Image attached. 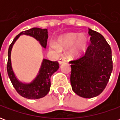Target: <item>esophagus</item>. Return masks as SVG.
Instances as JSON below:
<instances>
[{
	"instance_id": "1",
	"label": "esophagus",
	"mask_w": 120,
	"mask_h": 120,
	"mask_svg": "<svg viewBox=\"0 0 120 120\" xmlns=\"http://www.w3.org/2000/svg\"><path fill=\"white\" fill-rule=\"evenodd\" d=\"M65 62V60L64 59H63V58H60L59 61H58V63L60 64H62L63 63H64Z\"/></svg>"
}]
</instances>
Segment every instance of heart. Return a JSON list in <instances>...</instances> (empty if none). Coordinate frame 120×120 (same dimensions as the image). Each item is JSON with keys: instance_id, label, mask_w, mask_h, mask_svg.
I'll return each instance as SVG.
<instances>
[{"instance_id": "b5f03b06", "label": "heart", "mask_w": 120, "mask_h": 120, "mask_svg": "<svg viewBox=\"0 0 120 120\" xmlns=\"http://www.w3.org/2000/svg\"><path fill=\"white\" fill-rule=\"evenodd\" d=\"M88 44L89 38L86 34L69 33L58 37L56 42H51L49 49L55 53H59L61 50L70 48L69 55L71 57L78 58L86 52Z\"/></svg>"}]
</instances>
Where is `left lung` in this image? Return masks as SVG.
Segmentation results:
<instances>
[{
  "label": "left lung",
  "instance_id": "obj_1",
  "mask_svg": "<svg viewBox=\"0 0 120 120\" xmlns=\"http://www.w3.org/2000/svg\"><path fill=\"white\" fill-rule=\"evenodd\" d=\"M90 44L85 55L69 62L71 84L79 96L91 98L103 92L112 71V51L104 37L89 29Z\"/></svg>",
  "mask_w": 120,
  "mask_h": 120
}]
</instances>
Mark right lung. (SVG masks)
<instances>
[{
	"label": "right lung",
	"mask_w": 120,
	"mask_h": 120,
	"mask_svg": "<svg viewBox=\"0 0 120 120\" xmlns=\"http://www.w3.org/2000/svg\"><path fill=\"white\" fill-rule=\"evenodd\" d=\"M25 34L34 38L38 41L44 48H46L48 38L47 29L33 27L30 30L21 32L16 36L9 45L8 49V60L7 64V71L9 78L17 92L22 97L34 100L43 98L49 93L51 87V76L59 68L58 62H52L47 59H43L38 73L33 80L30 83H23L19 81L15 75L11 65V54L13 45L20 35Z\"/></svg>",
	"instance_id": "add662e5"
}]
</instances>
